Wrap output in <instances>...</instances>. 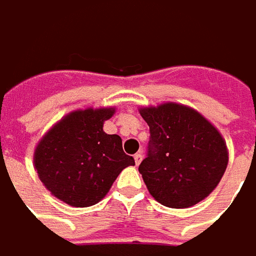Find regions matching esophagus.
I'll return each instance as SVG.
<instances>
[{
	"label": "esophagus",
	"mask_w": 256,
	"mask_h": 256,
	"mask_svg": "<svg viewBox=\"0 0 256 256\" xmlns=\"http://www.w3.org/2000/svg\"><path fill=\"white\" fill-rule=\"evenodd\" d=\"M142 160H143V153H142V152H138V153L134 154V162H136L137 166L142 163Z\"/></svg>",
	"instance_id": "esophagus-1"
}]
</instances>
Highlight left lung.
I'll list each match as a JSON object with an SVG mask.
<instances>
[{
    "label": "left lung",
    "instance_id": "8db88e82",
    "mask_svg": "<svg viewBox=\"0 0 256 256\" xmlns=\"http://www.w3.org/2000/svg\"><path fill=\"white\" fill-rule=\"evenodd\" d=\"M147 157L138 166L148 192L170 208L196 206L216 188L228 164L222 136L198 112L177 103L144 108Z\"/></svg>",
    "mask_w": 256,
    "mask_h": 256
}]
</instances>
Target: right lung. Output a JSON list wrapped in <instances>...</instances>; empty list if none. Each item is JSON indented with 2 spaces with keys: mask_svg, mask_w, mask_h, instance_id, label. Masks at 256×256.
<instances>
[{
  "mask_svg": "<svg viewBox=\"0 0 256 256\" xmlns=\"http://www.w3.org/2000/svg\"><path fill=\"white\" fill-rule=\"evenodd\" d=\"M114 109L69 113L36 146L34 163L44 186L72 207H90L110 190L134 158L123 152L118 134L103 132Z\"/></svg>",
  "mask_w": 256,
  "mask_h": 256,
  "instance_id": "add662e5",
  "label": "right lung"
}]
</instances>
